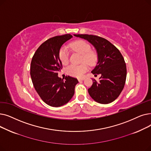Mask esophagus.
<instances>
[{
	"label": "esophagus",
	"instance_id": "34e87169",
	"mask_svg": "<svg viewBox=\"0 0 151 151\" xmlns=\"http://www.w3.org/2000/svg\"><path fill=\"white\" fill-rule=\"evenodd\" d=\"M85 80V78H78V81H84Z\"/></svg>",
	"mask_w": 151,
	"mask_h": 151
}]
</instances>
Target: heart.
Segmentation results:
<instances>
[{
    "label": "heart",
    "mask_w": 151,
    "mask_h": 151,
    "mask_svg": "<svg viewBox=\"0 0 151 151\" xmlns=\"http://www.w3.org/2000/svg\"><path fill=\"white\" fill-rule=\"evenodd\" d=\"M70 47L75 52L82 55V62H85L89 65H93L96 61V55L91 51V47L87 42L82 40H76L70 44ZM59 58L61 63L66 65L69 63V53L65 47H62L59 52ZM88 69L87 64L82 63L80 65H71L66 69L68 74L76 77H82Z\"/></svg>",
    "instance_id": "heart-1"
}]
</instances>
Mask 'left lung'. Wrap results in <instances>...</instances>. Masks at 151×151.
<instances>
[{
    "mask_svg": "<svg viewBox=\"0 0 151 151\" xmlns=\"http://www.w3.org/2000/svg\"><path fill=\"white\" fill-rule=\"evenodd\" d=\"M87 40L95 47L97 64L91 73L101 74L99 81L93 79L88 89L90 96L100 104H109L116 99L124 89L127 77V68L124 57L119 50L107 40L96 35L75 34Z\"/></svg>",
    "mask_w": 151,
    "mask_h": 151,
    "instance_id": "1",
    "label": "left lung"
}]
</instances>
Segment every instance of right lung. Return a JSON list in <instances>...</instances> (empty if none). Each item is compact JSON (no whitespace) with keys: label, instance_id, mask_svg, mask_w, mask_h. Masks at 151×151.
<instances>
[{"label":"right lung","instance_id":"right-lung-1","mask_svg":"<svg viewBox=\"0 0 151 151\" xmlns=\"http://www.w3.org/2000/svg\"><path fill=\"white\" fill-rule=\"evenodd\" d=\"M71 38L72 35L64 34L48 39L38 48L31 61L30 74L35 90L50 106L60 107L68 103L78 83L74 77L66 76L63 81L58 76L62 67L60 50Z\"/></svg>","mask_w":151,"mask_h":151}]
</instances>
